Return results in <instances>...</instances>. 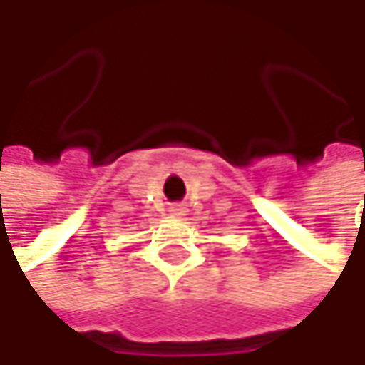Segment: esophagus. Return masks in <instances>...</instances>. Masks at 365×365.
Here are the masks:
<instances>
[{
  "mask_svg": "<svg viewBox=\"0 0 365 365\" xmlns=\"http://www.w3.org/2000/svg\"><path fill=\"white\" fill-rule=\"evenodd\" d=\"M170 212H172V216L182 218V216H187V205H185V203H176V205L170 207Z\"/></svg>",
  "mask_w": 365,
  "mask_h": 365,
  "instance_id": "esophagus-1",
  "label": "esophagus"
}]
</instances>
